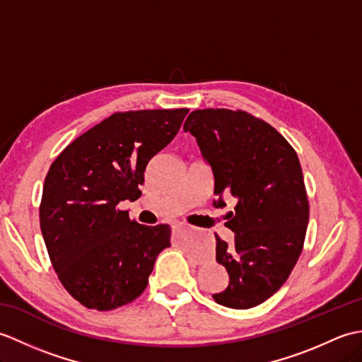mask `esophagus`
<instances>
[{
    "mask_svg": "<svg viewBox=\"0 0 362 362\" xmlns=\"http://www.w3.org/2000/svg\"><path fill=\"white\" fill-rule=\"evenodd\" d=\"M173 232H175V233H185L187 232V227L183 226V224H175L173 227Z\"/></svg>",
    "mask_w": 362,
    "mask_h": 362,
    "instance_id": "obj_1",
    "label": "esophagus"
}]
</instances>
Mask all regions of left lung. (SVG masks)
Instances as JSON below:
<instances>
[{"instance_id":"left-lung-1","label":"left lung","mask_w":362,"mask_h":362,"mask_svg":"<svg viewBox=\"0 0 362 362\" xmlns=\"http://www.w3.org/2000/svg\"><path fill=\"white\" fill-rule=\"evenodd\" d=\"M183 130L196 136L214 177V206L236 199L226 226L230 245L216 236V261L228 272L214 302L247 310L274 296L302 253L310 204L296 151L266 121L243 110L204 109L189 113Z\"/></svg>"}]
</instances>
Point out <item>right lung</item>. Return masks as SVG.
<instances>
[{
  "mask_svg": "<svg viewBox=\"0 0 362 362\" xmlns=\"http://www.w3.org/2000/svg\"><path fill=\"white\" fill-rule=\"evenodd\" d=\"M188 109L117 112L76 138L45 177L40 228L60 283L90 310L110 311L148 286L171 227L118 209L141 196L149 160L173 141Z\"/></svg>",
  "mask_w": 362,
  "mask_h": 362,
  "instance_id": "obj_1",
  "label": "right lung"
}]
</instances>
